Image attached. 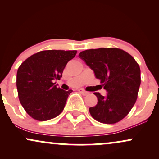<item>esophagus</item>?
I'll return each mask as SVG.
<instances>
[{
	"instance_id": "34e87169",
	"label": "esophagus",
	"mask_w": 159,
	"mask_h": 159,
	"mask_svg": "<svg viewBox=\"0 0 159 159\" xmlns=\"http://www.w3.org/2000/svg\"><path fill=\"white\" fill-rule=\"evenodd\" d=\"M78 91H79V93H81V94H83L84 96H87V95H88L89 93H90L87 92V91L84 90V89H79V90H78Z\"/></svg>"
}]
</instances>
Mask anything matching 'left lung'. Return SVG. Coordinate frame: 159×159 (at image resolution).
Instances as JSON below:
<instances>
[{
    "instance_id": "8db88e82",
    "label": "left lung",
    "mask_w": 159,
    "mask_h": 159,
    "mask_svg": "<svg viewBox=\"0 0 159 159\" xmlns=\"http://www.w3.org/2000/svg\"><path fill=\"white\" fill-rule=\"evenodd\" d=\"M79 57L93 71L107 91L105 96L94 93L96 106L90 107L91 116L102 123L123 120L135 103L140 85V69L132 56L116 48L89 49Z\"/></svg>"
}]
</instances>
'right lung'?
Listing matches in <instances>:
<instances>
[{
	"label": "right lung",
	"mask_w": 159,
	"mask_h": 159,
	"mask_svg": "<svg viewBox=\"0 0 159 159\" xmlns=\"http://www.w3.org/2000/svg\"><path fill=\"white\" fill-rule=\"evenodd\" d=\"M77 51L47 50L29 57L18 69L16 77L19 98L32 118L45 121L63 111L72 90L66 91L55 85L62 77L67 63Z\"/></svg>",
	"instance_id": "1"
}]
</instances>
